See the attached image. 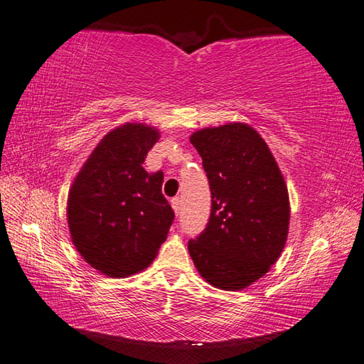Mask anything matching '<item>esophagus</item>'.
<instances>
[{"label": "esophagus", "mask_w": 364, "mask_h": 364, "mask_svg": "<svg viewBox=\"0 0 364 364\" xmlns=\"http://www.w3.org/2000/svg\"><path fill=\"white\" fill-rule=\"evenodd\" d=\"M172 208H173V211H175V214L178 215L180 214V210H181V200H180V197H175V198H172Z\"/></svg>", "instance_id": "obj_1"}]
</instances>
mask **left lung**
Segmentation results:
<instances>
[{"instance_id": "obj_1", "label": "left lung", "mask_w": 364, "mask_h": 364, "mask_svg": "<svg viewBox=\"0 0 364 364\" xmlns=\"http://www.w3.org/2000/svg\"><path fill=\"white\" fill-rule=\"evenodd\" d=\"M191 144L203 159L213 206L189 255L214 288L241 291L266 275L284 249L288 188L264 139L247 123L198 129Z\"/></svg>"}]
</instances>
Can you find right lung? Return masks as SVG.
Wrapping results in <instances>:
<instances>
[{
  "mask_svg": "<svg viewBox=\"0 0 364 364\" xmlns=\"http://www.w3.org/2000/svg\"><path fill=\"white\" fill-rule=\"evenodd\" d=\"M159 131L125 123L90 153L68 191L67 220L82 259L112 278L149 267L166 241L175 213L162 196L164 173H149L144 161Z\"/></svg>",
  "mask_w": 364,
  "mask_h": 364,
  "instance_id": "right-lung-1",
  "label": "right lung"
}]
</instances>
